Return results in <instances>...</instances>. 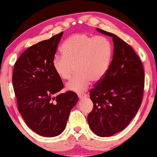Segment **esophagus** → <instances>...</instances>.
Listing matches in <instances>:
<instances>
[{
	"mask_svg": "<svg viewBox=\"0 0 157 157\" xmlns=\"http://www.w3.org/2000/svg\"><path fill=\"white\" fill-rule=\"evenodd\" d=\"M78 96L79 98V99H83V98H86V94H83V93H80V94H78Z\"/></svg>",
	"mask_w": 157,
	"mask_h": 157,
	"instance_id": "1",
	"label": "esophagus"
}]
</instances>
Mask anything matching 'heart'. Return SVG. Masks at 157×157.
<instances>
[{
	"instance_id": "1",
	"label": "heart",
	"mask_w": 157,
	"mask_h": 157,
	"mask_svg": "<svg viewBox=\"0 0 157 157\" xmlns=\"http://www.w3.org/2000/svg\"><path fill=\"white\" fill-rule=\"evenodd\" d=\"M62 55L55 54L52 66L63 80L71 78L74 67L76 76L67 84L71 91L86 90L91 81L103 79L110 67L113 55L112 44L103 36L92 37L86 33H76L67 38L62 47Z\"/></svg>"
}]
</instances>
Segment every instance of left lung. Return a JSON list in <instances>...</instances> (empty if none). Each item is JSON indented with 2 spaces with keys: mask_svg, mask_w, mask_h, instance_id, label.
<instances>
[{
  "mask_svg": "<svg viewBox=\"0 0 157 157\" xmlns=\"http://www.w3.org/2000/svg\"><path fill=\"white\" fill-rule=\"evenodd\" d=\"M113 38V60L105 76L90 90L94 108L88 115L91 130L110 137L128 125L137 114L144 94V72L133 49L114 34L96 28Z\"/></svg>",
  "mask_w": 157,
  "mask_h": 157,
  "instance_id": "1",
  "label": "left lung"
}]
</instances>
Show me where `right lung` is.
I'll return each mask as SVG.
<instances>
[{
	"label": "right lung",
	"mask_w": 157,
	"mask_h": 157,
	"mask_svg": "<svg viewBox=\"0 0 157 157\" xmlns=\"http://www.w3.org/2000/svg\"><path fill=\"white\" fill-rule=\"evenodd\" d=\"M62 35L63 32L29 47L13 69L18 110L27 125L43 137H56L64 130L78 100L74 92L58 94L63 84L54 71L52 59Z\"/></svg>",
	"instance_id": "obj_1"
}]
</instances>
